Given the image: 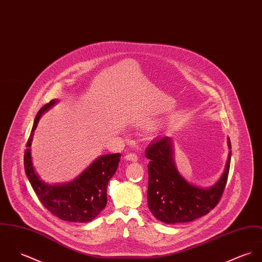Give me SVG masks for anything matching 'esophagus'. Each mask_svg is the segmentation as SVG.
Masks as SVG:
<instances>
[{
  "label": "esophagus",
  "instance_id": "34e87169",
  "mask_svg": "<svg viewBox=\"0 0 262 262\" xmlns=\"http://www.w3.org/2000/svg\"><path fill=\"white\" fill-rule=\"evenodd\" d=\"M124 159H125L126 161L137 162V161H138V156H137L136 154H134V152H130V154H127V155L124 157Z\"/></svg>",
  "mask_w": 262,
  "mask_h": 262
}]
</instances>
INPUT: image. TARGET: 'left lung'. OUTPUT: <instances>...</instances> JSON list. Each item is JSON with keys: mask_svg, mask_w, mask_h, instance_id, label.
Returning a JSON list of instances; mask_svg holds the SVG:
<instances>
[{"mask_svg": "<svg viewBox=\"0 0 262 262\" xmlns=\"http://www.w3.org/2000/svg\"><path fill=\"white\" fill-rule=\"evenodd\" d=\"M228 147L231 149L229 139ZM145 158L149 160L147 205L158 220L167 224L190 222L208 214L220 201L228 179L231 150L224 173L207 189L190 184L179 173L171 138H158L146 148Z\"/></svg>", "mask_w": 262, "mask_h": 262, "instance_id": "left-lung-1", "label": "left lung"}]
</instances>
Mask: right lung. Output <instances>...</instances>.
Returning <instances> with one entry per match:
<instances>
[{"instance_id": "1", "label": "right lung", "mask_w": 262, "mask_h": 262, "mask_svg": "<svg viewBox=\"0 0 262 262\" xmlns=\"http://www.w3.org/2000/svg\"><path fill=\"white\" fill-rule=\"evenodd\" d=\"M56 102L51 100L43 105L35 117L24 155L25 172L38 199L49 212L64 221L90 222L106 206L107 184L117 172L121 155L98 157L82 174L67 184L49 185L40 180L32 164L30 146L40 117Z\"/></svg>"}]
</instances>
